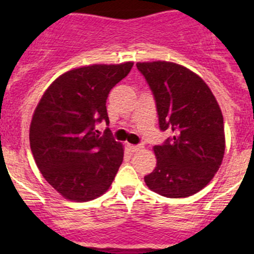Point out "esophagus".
Returning a JSON list of instances; mask_svg holds the SVG:
<instances>
[{"mask_svg":"<svg viewBox=\"0 0 254 254\" xmlns=\"http://www.w3.org/2000/svg\"><path fill=\"white\" fill-rule=\"evenodd\" d=\"M127 148H129L130 152H137L139 150H141L142 145H130V143H127Z\"/></svg>","mask_w":254,"mask_h":254,"instance_id":"obj_1","label":"esophagus"}]
</instances>
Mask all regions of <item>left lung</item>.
Returning <instances> with one entry per match:
<instances>
[{
	"label": "left lung",
	"instance_id": "obj_1",
	"mask_svg": "<svg viewBox=\"0 0 254 254\" xmlns=\"http://www.w3.org/2000/svg\"><path fill=\"white\" fill-rule=\"evenodd\" d=\"M155 97L162 145L153 147L157 165L145 183L167 198L198 193L220 168L225 153L224 118L207 84L193 71L167 61L137 63Z\"/></svg>",
	"mask_w": 254,
	"mask_h": 254
}]
</instances>
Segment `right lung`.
I'll return each mask as SVG.
<instances>
[{
	"mask_svg": "<svg viewBox=\"0 0 254 254\" xmlns=\"http://www.w3.org/2000/svg\"><path fill=\"white\" fill-rule=\"evenodd\" d=\"M132 63L91 65L59 76L43 94L29 129L30 150L47 182L64 198L88 201L106 193L124 157L107 127V98Z\"/></svg>",
	"mask_w": 254,
	"mask_h": 254,
	"instance_id": "obj_1",
	"label": "right lung"
}]
</instances>
